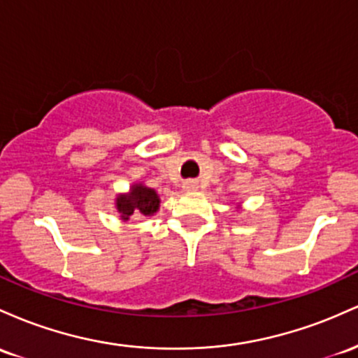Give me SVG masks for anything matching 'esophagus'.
<instances>
[{
  "label": "esophagus",
  "instance_id": "34e87169",
  "mask_svg": "<svg viewBox=\"0 0 358 358\" xmlns=\"http://www.w3.org/2000/svg\"><path fill=\"white\" fill-rule=\"evenodd\" d=\"M199 187V184L196 182V180H186V182H184V189H187V191H196Z\"/></svg>",
  "mask_w": 358,
  "mask_h": 358
}]
</instances>
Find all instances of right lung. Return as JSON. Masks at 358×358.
<instances>
[{
  "instance_id": "right-lung-1",
  "label": "right lung",
  "mask_w": 358,
  "mask_h": 358,
  "mask_svg": "<svg viewBox=\"0 0 358 358\" xmlns=\"http://www.w3.org/2000/svg\"><path fill=\"white\" fill-rule=\"evenodd\" d=\"M159 196L157 192L145 186H134L130 194L120 196L116 199V208L122 213V218L128 220L134 213H142V215H154L159 210Z\"/></svg>"
}]
</instances>
